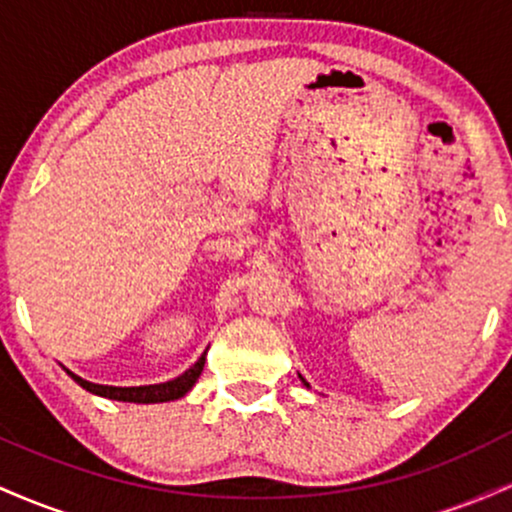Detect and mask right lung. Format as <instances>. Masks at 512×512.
<instances>
[{
    "label": "right lung",
    "instance_id": "right-lung-1",
    "mask_svg": "<svg viewBox=\"0 0 512 512\" xmlns=\"http://www.w3.org/2000/svg\"><path fill=\"white\" fill-rule=\"evenodd\" d=\"M204 361H207V351H204L202 358L192 366L190 370L180 375V378L168 380V383L161 385H144V387H110V385H96V383H88V380L79 378V375H72V378L79 383L84 390L93 392V395H101L108 399H117V402H137V404H154V402H170V399H178L182 395L192 390V385L197 383V378L202 375L204 370Z\"/></svg>",
    "mask_w": 512,
    "mask_h": 512
}]
</instances>
